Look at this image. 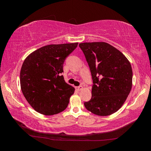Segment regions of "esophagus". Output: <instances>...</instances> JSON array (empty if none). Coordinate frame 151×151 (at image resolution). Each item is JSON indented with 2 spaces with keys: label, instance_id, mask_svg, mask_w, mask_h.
Wrapping results in <instances>:
<instances>
[{
  "label": "esophagus",
  "instance_id": "esophagus-1",
  "mask_svg": "<svg viewBox=\"0 0 151 151\" xmlns=\"http://www.w3.org/2000/svg\"><path fill=\"white\" fill-rule=\"evenodd\" d=\"M76 90H77V91H81V90H82V89H83V86H76Z\"/></svg>",
  "mask_w": 151,
  "mask_h": 151
}]
</instances>
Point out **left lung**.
Segmentation results:
<instances>
[{
  "mask_svg": "<svg viewBox=\"0 0 151 151\" xmlns=\"http://www.w3.org/2000/svg\"><path fill=\"white\" fill-rule=\"evenodd\" d=\"M90 68L93 85L85 108L98 116L116 112L124 103L132 88V70L127 57L104 42L79 44Z\"/></svg>",
  "mask_w": 151,
  "mask_h": 151,
  "instance_id": "1",
  "label": "left lung"
}]
</instances>
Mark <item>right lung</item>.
<instances>
[{"label":"right lung","mask_w":151,"mask_h":151,"mask_svg":"<svg viewBox=\"0 0 151 151\" xmlns=\"http://www.w3.org/2000/svg\"><path fill=\"white\" fill-rule=\"evenodd\" d=\"M78 42L45 46L28 56L20 73V87L28 103L36 111L53 115L63 111L75 88L61 73L66 58Z\"/></svg>","instance_id":"1"}]
</instances>
